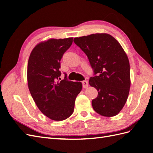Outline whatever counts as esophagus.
Returning <instances> with one entry per match:
<instances>
[{"label":"esophagus","mask_w":153,"mask_h":153,"mask_svg":"<svg viewBox=\"0 0 153 153\" xmlns=\"http://www.w3.org/2000/svg\"><path fill=\"white\" fill-rule=\"evenodd\" d=\"M82 86H83L84 88H87L88 87V81H86V80L82 81Z\"/></svg>","instance_id":"1"}]
</instances>
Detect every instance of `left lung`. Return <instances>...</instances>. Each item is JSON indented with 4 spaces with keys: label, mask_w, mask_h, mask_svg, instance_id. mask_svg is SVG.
Masks as SVG:
<instances>
[{
    "label": "left lung",
    "mask_w": 153,
    "mask_h": 153,
    "mask_svg": "<svg viewBox=\"0 0 153 153\" xmlns=\"http://www.w3.org/2000/svg\"><path fill=\"white\" fill-rule=\"evenodd\" d=\"M88 56L93 70L91 86L98 91L92 100L93 109L104 117H114L124 106L131 85L129 60L113 36L96 33L74 39Z\"/></svg>",
    "instance_id": "left-lung-1"
}]
</instances>
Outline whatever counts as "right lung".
<instances>
[{"instance_id":"obj_1","label":"right lung","mask_w":153,"mask_h":153,"mask_svg":"<svg viewBox=\"0 0 153 153\" xmlns=\"http://www.w3.org/2000/svg\"><path fill=\"white\" fill-rule=\"evenodd\" d=\"M73 38L50 39L36 46L27 64V82L36 105L46 117L62 121L73 114L75 99L82 90L80 82L60 79V60Z\"/></svg>"}]
</instances>
